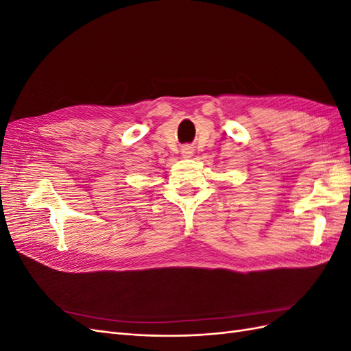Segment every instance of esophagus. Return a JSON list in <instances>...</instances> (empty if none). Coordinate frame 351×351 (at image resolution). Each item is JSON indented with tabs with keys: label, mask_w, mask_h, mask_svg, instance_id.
<instances>
[{
	"label": "esophagus",
	"mask_w": 351,
	"mask_h": 351,
	"mask_svg": "<svg viewBox=\"0 0 351 351\" xmlns=\"http://www.w3.org/2000/svg\"><path fill=\"white\" fill-rule=\"evenodd\" d=\"M182 155L184 156V158H190L193 155V149L190 146H184L183 149H182Z\"/></svg>",
	"instance_id": "obj_1"
}]
</instances>
